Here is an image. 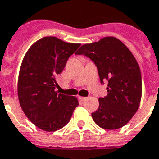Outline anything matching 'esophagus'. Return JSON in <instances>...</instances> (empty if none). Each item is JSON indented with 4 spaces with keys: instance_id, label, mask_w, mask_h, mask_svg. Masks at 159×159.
Segmentation results:
<instances>
[{
    "instance_id": "34e87169",
    "label": "esophagus",
    "mask_w": 159,
    "mask_h": 159,
    "mask_svg": "<svg viewBox=\"0 0 159 159\" xmlns=\"http://www.w3.org/2000/svg\"><path fill=\"white\" fill-rule=\"evenodd\" d=\"M88 98H86V97H82V96H79V99L80 100H82V101H85L86 99H87Z\"/></svg>"
}]
</instances>
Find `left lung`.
Returning a JSON list of instances; mask_svg holds the SVG:
<instances>
[{"label": "left lung", "instance_id": "left-lung-1", "mask_svg": "<svg viewBox=\"0 0 159 159\" xmlns=\"http://www.w3.org/2000/svg\"><path fill=\"white\" fill-rule=\"evenodd\" d=\"M76 54L91 59L101 83L108 81V94L98 98L99 106L92 113L94 122L106 130L123 127L136 114L142 98V75L136 58L124 43L112 36L85 43Z\"/></svg>", "mask_w": 159, "mask_h": 159}]
</instances>
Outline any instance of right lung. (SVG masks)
<instances>
[{
  "instance_id": "obj_1",
  "label": "right lung",
  "mask_w": 159,
  "mask_h": 159,
  "mask_svg": "<svg viewBox=\"0 0 159 159\" xmlns=\"http://www.w3.org/2000/svg\"><path fill=\"white\" fill-rule=\"evenodd\" d=\"M80 45L48 36L33 43L23 57L17 81L20 106L29 120L44 131L64 127L78 105L75 96L58 93L55 89L56 77Z\"/></svg>"
}]
</instances>
